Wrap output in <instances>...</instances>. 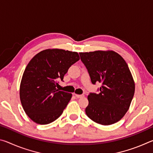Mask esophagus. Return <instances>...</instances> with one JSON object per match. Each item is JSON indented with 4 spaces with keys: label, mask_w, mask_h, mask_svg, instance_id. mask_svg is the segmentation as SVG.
<instances>
[{
    "label": "esophagus",
    "mask_w": 153,
    "mask_h": 153,
    "mask_svg": "<svg viewBox=\"0 0 153 153\" xmlns=\"http://www.w3.org/2000/svg\"><path fill=\"white\" fill-rule=\"evenodd\" d=\"M75 96H76V97L77 98H82V97H84V94H75Z\"/></svg>",
    "instance_id": "1"
}]
</instances>
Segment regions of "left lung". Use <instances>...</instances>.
I'll use <instances>...</instances> for the list:
<instances>
[{"instance_id":"8db88e82","label":"left lung","mask_w":153,"mask_h":153,"mask_svg":"<svg viewBox=\"0 0 153 153\" xmlns=\"http://www.w3.org/2000/svg\"><path fill=\"white\" fill-rule=\"evenodd\" d=\"M93 84L101 82L99 94L90 93L86 108L88 117L103 126L117 122L128 111L135 83L128 64L113 51L79 53Z\"/></svg>"}]
</instances>
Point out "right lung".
<instances>
[{"label": "right lung", "instance_id": "add662e5", "mask_svg": "<svg viewBox=\"0 0 153 153\" xmlns=\"http://www.w3.org/2000/svg\"><path fill=\"white\" fill-rule=\"evenodd\" d=\"M79 60L77 52L48 48L28 63L21 81L19 97L23 108L33 122L46 125L61 115L72 94L60 91L56 85Z\"/></svg>", "mask_w": 153, "mask_h": 153}]
</instances>
